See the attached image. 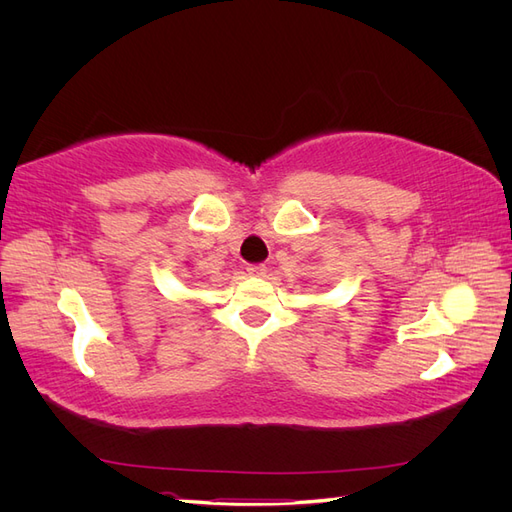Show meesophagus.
<instances>
[{
  "instance_id": "esophagus-1",
  "label": "esophagus",
  "mask_w": 512,
  "mask_h": 512,
  "mask_svg": "<svg viewBox=\"0 0 512 512\" xmlns=\"http://www.w3.org/2000/svg\"><path fill=\"white\" fill-rule=\"evenodd\" d=\"M265 271H267V267L262 265V262H256V265H250V267H247V273H250V275H256V277L265 275Z\"/></svg>"
}]
</instances>
